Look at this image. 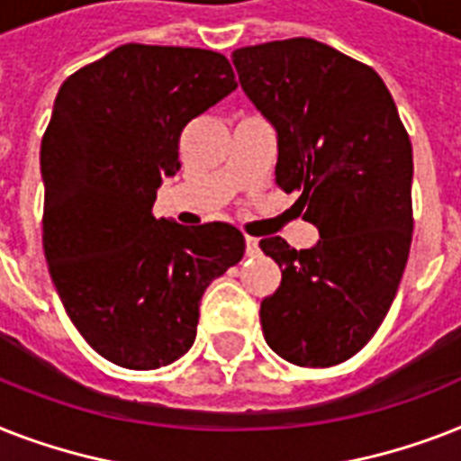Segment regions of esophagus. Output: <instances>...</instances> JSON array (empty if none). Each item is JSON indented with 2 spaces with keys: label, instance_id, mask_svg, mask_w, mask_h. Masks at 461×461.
I'll use <instances>...</instances> for the list:
<instances>
[{
  "label": "esophagus",
  "instance_id": "1",
  "mask_svg": "<svg viewBox=\"0 0 461 461\" xmlns=\"http://www.w3.org/2000/svg\"><path fill=\"white\" fill-rule=\"evenodd\" d=\"M260 251V246H258V239L256 237H246V253L249 256H256V253Z\"/></svg>",
  "mask_w": 461,
  "mask_h": 461
}]
</instances>
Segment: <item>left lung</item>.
Instances as JSON below:
<instances>
[{"instance_id":"1","label":"left lung","mask_w":461,"mask_h":461,"mask_svg":"<svg viewBox=\"0 0 461 461\" xmlns=\"http://www.w3.org/2000/svg\"><path fill=\"white\" fill-rule=\"evenodd\" d=\"M239 83L277 129L275 181L299 191L313 249L260 239L282 282L260 303L266 342L285 361L342 364L368 344L407 266L411 140L390 90L368 64L311 38L234 50Z\"/></svg>"}]
</instances>
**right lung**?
I'll return each mask as SVG.
<instances>
[{
  "mask_svg": "<svg viewBox=\"0 0 461 461\" xmlns=\"http://www.w3.org/2000/svg\"><path fill=\"white\" fill-rule=\"evenodd\" d=\"M231 90L224 54L139 42L61 83L40 146L42 249L67 315L112 364L150 371L184 357L203 292L244 258L231 224L153 215L184 126Z\"/></svg>",
  "mask_w": 461,
  "mask_h": 461,
  "instance_id": "add662e5",
  "label": "right lung"
}]
</instances>
